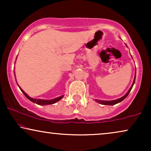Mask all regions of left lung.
I'll use <instances>...</instances> for the list:
<instances>
[{"label": "left lung", "instance_id": "left-lung-1", "mask_svg": "<svg viewBox=\"0 0 151 151\" xmlns=\"http://www.w3.org/2000/svg\"><path fill=\"white\" fill-rule=\"evenodd\" d=\"M135 74H136V72H135ZM135 76H136V75L135 76V78H134L133 82V84H132V86H131V88H130V89L128 91V92L123 97H122V98H119V99H117V100H111V101H104V100H96V101L98 103H100V104H104V105H115V104H117V103L122 102V101L124 100L126 98H127V97L128 96V95L129 94L130 91H131L132 88H133V84H134V83H135Z\"/></svg>", "mask_w": 151, "mask_h": 151}]
</instances>
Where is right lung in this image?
Wrapping results in <instances>:
<instances>
[{
    "mask_svg": "<svg viewBox=\"0 0 151 151\" xmlns=\"http://www.w3.org/2000/svg\"><path fill=\"white\" fill-rule=\"evenodd\" d=\"M19 88H20V89L21 90V91L23 93V94L27 97V98L29 99V100L30 101H32V102H33L34 103H36V104H39V105H47V104H54V103L57 102L58 101L60 100L61 99L63 98V96H61L58 97V98L53 99V100H40V99H34V98H31V97L29 96L26 93L24 92V91L22 90V88L20 87V86H19Z\"/></svg>",
    "mask_w": 151,
    "mask_h": 151,
    "instance_id": "obj_1",
    "label": "right lung"
}]
</instances>
